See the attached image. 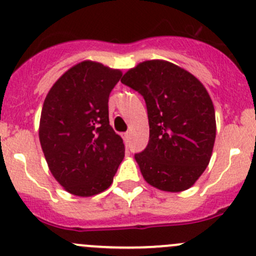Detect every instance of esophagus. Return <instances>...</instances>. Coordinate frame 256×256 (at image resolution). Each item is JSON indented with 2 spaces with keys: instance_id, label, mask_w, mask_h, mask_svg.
Here are the masks:
<instances>
[{
  "instance_id": "1",
  "label": "esophagus",
  "mask_w": 256,
  "mask_h": 256,
  "mask_svg": "<svg viewBox=\"0 0 256 256\" xmlns=\"http://www.w3.org/2000/svg\"><path fill=\"white\" fill-rule=\"evenodd\" d=\"M124 142H126V144H128V142H130V132H126V133H124Z\"/></svg>"
}]
</instances>
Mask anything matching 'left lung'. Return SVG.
<instances>
[{"instance_id": "left-lung-1", "label": "left lung", "mask_w": 256, "mask_h": 256, "mask_svg": "<svg viewBox=\"0 0 256 256\" xmlns=\"http://www.w3.org/2000/svg\"><path fill=\"white\" fill-rule=\"evenodd\" d=\"M120 82L147 106L150 142L134 156L143 178L162 191L190 188L208 167L216 137L215 109L206 88L166 60L140 62Z\"/></svg>"}]
</instances>
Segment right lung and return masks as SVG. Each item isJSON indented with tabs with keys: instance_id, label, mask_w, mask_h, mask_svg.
Masks as SVG:
<instances>
[{
	"instance_id": "1",
	"label": "right lung",
	"mask_w": 256,
	"mask_h": 256,
	"mask_svg": "<svg viewBox=\"0 0 256 256\" xmlns=\"http://www.w3.org/2000/svg\"><path fill=\"white\" fill-rule=\"evenodd\" d=\"M118 69L85 60L51 86L41 110L38 138L52 176L72 194L106 191L124 158V143L109 124L108 100Z\"/></svg>"
}]
</instances>
